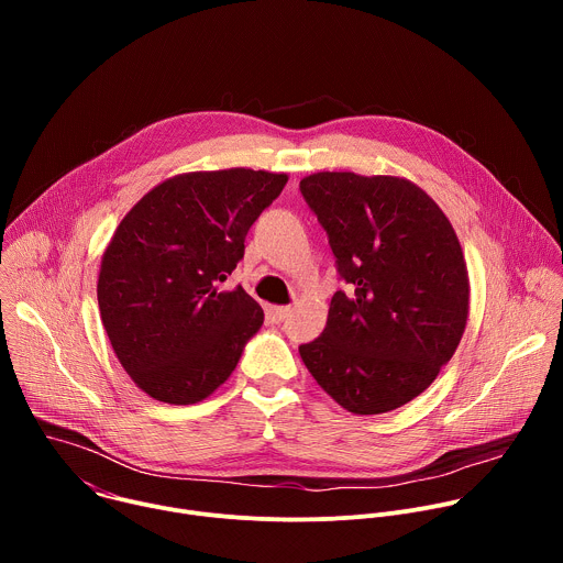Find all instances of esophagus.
Here are the masks:
<instances>
[{"label": "esophagus", "instance_id": "esophagus-1", "mask_svg": "<svg viewBox=\"0 0 563 563\" xmlns=\"http://www.w3.org/2000/svg\"><path fill=\"white\" fill-rule=\"evenodd\" d=\"M289 311H291L289 305H272V307H269V316H272L274 323H280L283 318H287Z\"/></svg>", "mask_w": 563, "mask_h": 563}]
</instances>
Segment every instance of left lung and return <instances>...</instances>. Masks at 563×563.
I'll use <instances>...</instances> for the list:
<instances>
[{
    "instance_id": "1",
    "label": "left lung",
    "mask_w": 563,
    "mask_h": 563,
    "mask_svg": "<svg viewBox=\"0 0 563 563\" xmlns=\"http://www.w3.org/2000/svg\"><path fill=\"white\" fill-rule=\"evenodd\" d=\"M300 191L350 285L332 296L323 334L298 347L300 358L347 412H391L432 385L465 332L459 238L408 178L318 172Z\"/></svg>"
}]
</instances>
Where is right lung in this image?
<instances>
[{
  "label": "right lung",
  "mask_w": 563,
  "mask_h": 563,
  "mask_svg": "<svg viewBox=\"0 0 563 563\" xmlns=\"http://www.w3.org/2000/svg\"><path fill=\"white\" fill-rule=\"evenodd\" d=\"M287 180L245 167L180 174L118 224L100 265V316L118 361L151 398L194 406L211 396L261 330V305L220 283Z\"/></svg>",
  "instance_id": "1"
}]
</instances>
